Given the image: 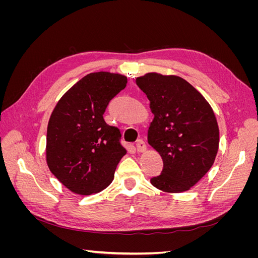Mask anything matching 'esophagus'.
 <instances>
[{
  "mask_svg": "<svg viewBox=\"0 0 258 258\" xmlns=\"http://www.w3.org/2000/svg\"><path fill=\"white\" fill-rule=\"evenodd\" d=\"M137 151L139 153H143V152L146 151V144L141 139L138 140V141H137Z\"/></svg>",
  "mask_w": 258,
  "mask_h": 258,
  "instance_id": "obj_1",
  "label": "esophagus"
}]
</instances>
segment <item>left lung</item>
I'll return each mask as SVG.
<instances>
[{
  "mask_svg": "<svg viewBox=\"0 0 258 258\" xmlns=\"http://www.w3.org/2000/svg\"><path fill=\"white\" fill-rule=\"evenodd\" d=\"M150 100L154 119L147 141L163 161L160 175L151 178L166 192L190 189L214 163L220 130L205 97L176 75L147 73L136 80Z\"/></svg>",
  "mask_w": 258,
  "mask_h": 258,
  "instance_id": "obj_1",
  "label": "left lung"
}]
</instances>
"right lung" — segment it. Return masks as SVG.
Here are the masks:
<instances>
[{
  "instance_id": "obj_1",
  "label": "right lung",
  "mask_w": 258,
  "mask_h": 258,
  "mask_svg": "<svg viewBox=\"0 0 258 258\" xmlns=\"http://www.w3.org/2000/svg\"><path fill=\"white\" fill-rule=\"evenodd\" d=\"M127 85L110 72L84 76L58 101L46 138V161L51 173L72 192L87 196L110 185L127 151L120 131L103 118L108 102Z\"/></svg>"
}]
</instances>
